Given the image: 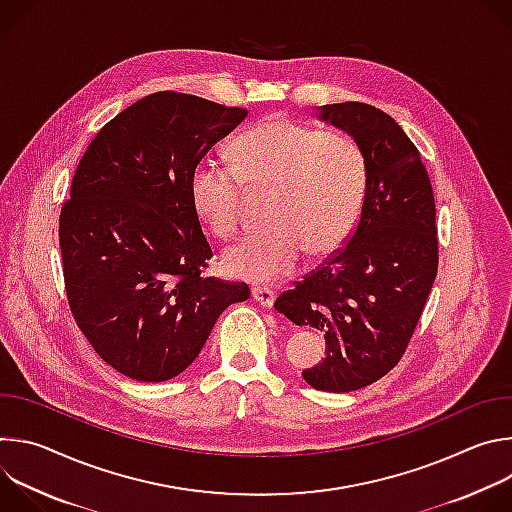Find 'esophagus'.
Returning <instances> with one entry per match:
<instances>
[{"label":"esophagus","instance_id":"esophagus-1","mask_svg":"<svg viewBox=\"0 0 512 512\" xmlns=\"http://www.w3.org/2000/svg\"><path fill=\"white\" fill-rule=\"evenodd\" d=\"M251 298L257 304H261L263 308H273V304H275V291L271 287L255 285V287H251Z\"/></svg>","mask_w":512,"mask_h":512}]
</instances>
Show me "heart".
Instances as JSON below:
<instances>
[{"mask_svg":"<svg viewBox=\"0 0 512 512\" xmlns=\"http://www.w3.org/2000/svg\"><path fill=\"white\" fill-rule=\"evenodd\" d=\"M231 154L235 166L200 160L188 184L196 216L218 239L237 233L245 188L269 190V225L225 249L227 275L271 283L294 271L304 251L324 257L348 241L369 178L354 137L273 117L241 133Z\"/></svg>","mask_w":512,"mask_h":512,"instance_id":"b5f03b06","label":"heart"}]
</instances>
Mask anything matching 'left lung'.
<instances>
[{"mask_svg":"<svg viewBox=\"0 0 512 512\" xmlns=\"http://www.w3.org/2000/svg\"><path fill=\"white\" fill-rule=\"evenodd\" d=\"M318 117L354 137L369 178L358 225L324 265L283 291L275 310L324 332L326 358L302 371L318 391L348 393L401 360L437 273L435 202L427 170L393 117L367 103H336Z\"/></svg>","mask_w":512,"mask_h":512,"instance_id":"8db88e82","label":"left lung"}]
</instances>
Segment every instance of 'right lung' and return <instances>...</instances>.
I'll return each instance as SVG.
<instances>
[{"instance_id": "obj_1", "label": "right lung", "mask_w": 512, "mask_h": 512, "mask_svg": "<svg viewBox=\"0 0 512 512\" xmlns=\"http://www.w3.org/2000/svg\"><path fill=\"white\" fill-rule=\"evenodd\" d=\"M247 109L162 91L91 141L60 212L72 316L111 367L141 383L186 371L214 322L249 300L247 283L202 277L212 257L190 202V174Z\"/></svg>"}]
</instances>
